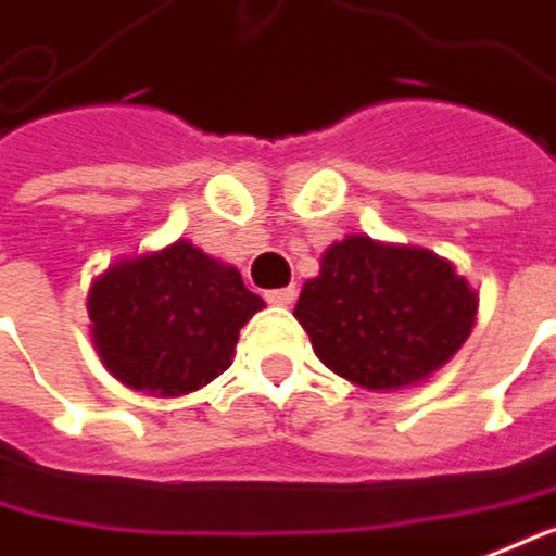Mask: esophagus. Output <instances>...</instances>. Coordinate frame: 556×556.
<instances>
[{"label": "esophagus", "mask_w": 556, "mask_h": 556, "mask_svg": "<svg viewBox=\"0 0 556 556\" xmlns=\"http://www.w3.org/2000/svg\"><path fill=\"white\" fill-rule=\"evenodd\" d=\"M298 298V291L294 288H275V291H265V300L268 303H275V306H291Z\"/></svg>", "instance_id": "esophagus-1"}]
</instances>
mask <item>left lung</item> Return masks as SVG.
<instances>
[{"label":"left lung","mask_w":556,"mask_h":556,"mask_svg":"<svg viewBox=\"0 0 556 556\" xmlns=\"http://www.w3.org/2000/svg\"><path fill=\"white\" fill-rule=\"evenodd\" d=\"M478 294L446 258L348 237L303 285L294 316L316 357L364 389H402L440 370L471 336Z\"/></svg>","instance_id":"obj_1"}]
</instances>
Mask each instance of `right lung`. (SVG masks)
I'll return each mask as SVG.
<instances>
[{"label": "right lung", "instance_id": "1", "mask_svg": "<svg viewBox=\"0 0 556 556\" xmlns=\"http://www.w3.org/2000/svg\"><path fill=\"white\" fill-rule=\"evenodd\" d=\"M262 306L237 268L186 240L106 268L88 294L91 336L106 370L167 399L220 377L240 329Z\"/></svg>", "mask_w": 556, "mask_h": 556}]
</instances>
